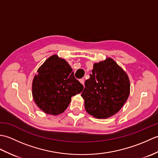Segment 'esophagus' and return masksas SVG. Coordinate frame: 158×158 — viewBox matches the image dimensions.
Instances as JSON below:
<instances>
[{
  "label": "esophagus",
  "mask_w": 158,
  "mask_h": 158,
  "mask_svg": "<svg viewBox=\"0 0 158 158\" xmlns=\"http://www.w3.org/2000/svg\"><path fill=\"white\" fill-rule=\"evenodd\" d=\"M79 81H80V83H81V84L84 85V79H79Z\"/></svg>",
  "instance_id": "obj_1"
}]
</instances>
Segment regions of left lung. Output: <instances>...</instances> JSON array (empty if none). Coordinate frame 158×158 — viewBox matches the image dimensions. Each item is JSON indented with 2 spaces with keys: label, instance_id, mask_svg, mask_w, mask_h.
<instances>
[{
  "label": "left lung",
  "instance_id": "obj_1",
  "mask_svg": "<svg viewBox=\"0 0 158 158\" xmlns=\"http://www.w3.org/2000/svg\"><path fill=\"white\" fill-rule=\"evenodd\" d=\"M81 94L85 109L98 119H106L122 109L130 94L126 72L110 58L94 64Z\"/></svg>",
  "mask_w": 158,
  "mask_h": 158
}]
</instances>
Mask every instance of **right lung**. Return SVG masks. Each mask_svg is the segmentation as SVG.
Wrapping results in <instances>:
<instances>
[{"label":"right lung","mask_w":158,"mask_h":158,"mask_svg":"<svg viewBox=\"0 0 158 158\" xmlns=\"http://www.w3.org/2000/svg\"><path fill=\"white\" fill-rule=\"evenodd\" d=\"M83 89V85L74 77L69 63L57 55L49 57L39 67L32 85L36 105L43 112L53 115L64 111L71 97Z\"/></svg>","instance_id":"obj_1"}]
</instances>
